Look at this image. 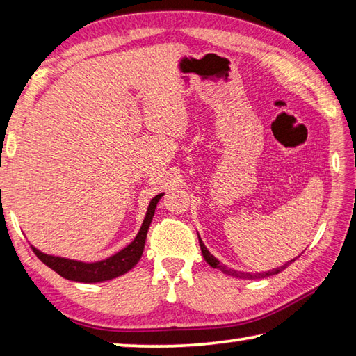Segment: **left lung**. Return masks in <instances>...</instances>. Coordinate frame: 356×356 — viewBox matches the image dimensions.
<instances>
[{
  "mask_svg": "<svg viewBox=\"0 0 356 356\" xmlns=\"http://www.w3.org/2000/svg\"><path fill=\"white\" fill-rule=\"evenodd\" d=\"M199 243H200V249H202V255H203V259L207 260V263L209 264L211 268H216V269H220L223 274H228V275H232V277H237V278H243V280H246V278H264V277H270V275H275V274H278V272H282L283 269H286L287 266H289V264L295 260H291V261H287L286 264H283V266H280V268H277V269H272V270H268V272H260V274H246V272H238V270H232V269H228L226 266H223V264H220V261H218L216 257L211 254L208 249H207V246L203 245V241L200 240V237H199Z\"/></svg>",
  "mask_w": 356,
  "mask_h": 356,
  "instance_id": "left-lung-1",
  "label": "left lung"
}]
</instances>
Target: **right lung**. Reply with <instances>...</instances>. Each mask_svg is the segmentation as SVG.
<instances>
[{
	"label": "right lung",
	"instance_id": "1",
	"mask_svg": "<svg viewBox=\"0 0 356 356\" xmlns=\"http://www.w3.org/2000/svg\"><path fill=\"white\" fill-rule=\"evenodd\" d=\"M162 195L163 194H157L154 199H151L147 216L143 218L140 231L138 236H136V238L125 249H122V251L111 255L110 259H105L102 261H96V263H84V261L61 259V257L47 255L41 251H38L36 248L32 246L33 252L36 254L38 259H40L44 264H47L50 269L58 272L59 275L67 280H72V282L97 283V282H105V280L116 278L119 275L125 274V272H128L131 268H134V264L138 263L142 257L149 223L153 220L156 205Z\"/></svg>",
	"mask_w": 356,
	"mask_h": 356
}]
</instances>
